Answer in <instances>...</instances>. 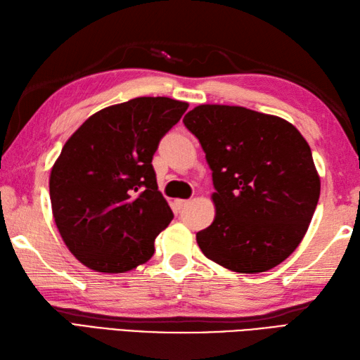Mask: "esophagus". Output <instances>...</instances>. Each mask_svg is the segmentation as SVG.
Masks as SVG:
<instances>
[{
  "mask_svg": "<svg viewBox=\"0 0 360 360\" xmlns=\"http://www.w3.org/2000/svg\"><path fill=\"white\" fill-rule=\"evenodd\" d=\"M187 204H188L187 200H176V201H174V209H176V210H182V209L186 207Z\"/></svg>",
  "mask_w": 360,
  "mask_h": 360,
  "instance_id": "obj_1",
  "label": "esophagus"
}]
</instances>
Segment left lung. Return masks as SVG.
<instances>
[{
    "mask_svg": "<svg viewBox=\"0 0 360 360\" xmlns=\"http://www.w3.org/2000/svg\"><path fill=\"white\" fill-rule=\"evenodd\" d=\"M184 125L212 170L215 219L196 233L202 254L241 274L269 271L303 240L320 196L308 142L271 114L200 105Z\"/></svg>",
    "mask_w": 360,
    "mask_h": 360,
    "instance_id": "left-lung-1",
    "label": "left lung"
}]
</instances>
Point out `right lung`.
Returning <instances> with one entry per match:
<instances>
[{
  "label": "right lung",
  "instance_id": "right-lung-1",
  "mask_svg": "<svg viewBox=\"0 0 360 360\" xmlns=\"http://www.w3.org/2000/svg\"><path fill=\"white\" fill-rule=\"evenodd\" d=\"M188 108L168 97H137L83 122L49 179L53 219L72 255L89 269L120 274L155 254L173 212L151 165L160 139Z\"/></svg>",
  "mask_w": 360,
  "mask_h": 360
}]
</instances>
